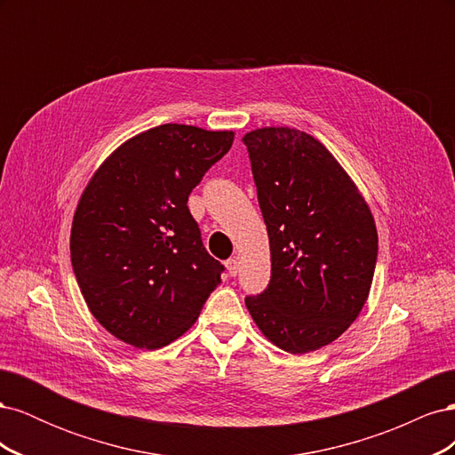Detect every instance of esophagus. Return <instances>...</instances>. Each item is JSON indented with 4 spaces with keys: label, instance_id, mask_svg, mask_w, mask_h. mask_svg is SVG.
<instances>
[{
    "label": "esophagus",
    "instance_id": "1",
    "mask_svg": "<svg viewBox=\"0 0 455 455\" xmlns=\"http://www.w3.org/2000/svg\"><path fill=\"white\" fill-rule=\"evenodd\" d=\"M226 267H228V273L231 275V277H235V275L239 273V259L237 258H229L226 261Z\"/></svg>",
    "mask_w": 455,
    "mask_h": 455
}]
</instances>
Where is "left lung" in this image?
Masks as SVG:
<instances>
[{
	"mask_svg": "<svg viewBox=\"0 0 455 455\" xmlns=\"http://www.w3.org/2000/svg\"><path fill=\"white\" fill-rule=\"evenodd\" d=\"M271 281L244 304L269 341L309 353L359 316L374 279L378 231L364 197L311 134L288 127L246 132Z\"/></svg>",
	"mask_w": 455,
	"mask_h": 455,
	"instance_id": "8db88e82",
	"label": "left lung"
}]
</instances>
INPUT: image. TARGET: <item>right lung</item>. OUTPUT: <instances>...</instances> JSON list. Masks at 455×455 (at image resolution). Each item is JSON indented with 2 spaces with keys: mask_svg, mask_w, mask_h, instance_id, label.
<instances>
[{
  "mask_svg": "<svg viewBox=\"0 0 455 455\" xmlns=\"http://www.w3.org/2000/svg\"><path fill=\"white\" fill-rule=\"evenodd\" d=\"M231 144V131L167 123L121 144L87 184L72 266L94 319L121 341L169 346L220 284L224 266L203 246L188 197Z\"/></svg>",
  "mask_w": 455,
  "mask_h": 455,
  "instance_id": "add662e5",
  "label": "right lung"
}]
</instances>
